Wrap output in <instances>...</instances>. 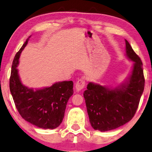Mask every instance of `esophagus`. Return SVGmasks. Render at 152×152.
<instances>
[{
  "mask_svg": "<svg viewBox=\"0 0 152 152\" xmlns=\"http://www.w3.org/2000/svg\"><path fill=\"white\" fill-rule=\"evenodd\" d=\"M85 86V79L84 78H79L76 83V89L77 91H80Z\"/></svg>",
  "mask_w": 152,
  "mask_h": 152,
  "instance_id": "esophagus-1",
  "label": "esophagus"
}]
</instances>
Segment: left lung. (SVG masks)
<instances>
[{
  "label": "left lung",
  "mask_w": 152,
  "mask_h": 152,
  "mask_svg": "<svg viewBox=\"0 0 152 152\" xmlns=\"http://www.w3.org/2000/svg\"><path fill=\"white\" fill-rule=\"evenodd\" d=\"M126 56L134 62L128 80L115 88L89 83L84 91L91 127L100 132L116 129L131 121L137 110L145 87L142 63L125 40Z\"/></svg>",
  "instance_id": "1"
}]
</instances>
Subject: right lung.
<instances>
[{
    "instance_id": "obj_1",
    "label": "right lung",
    "mask_w": 152,
    "mask_h": 152,
    "mask_svg": "<svg viewBox=\"0 0 152 152\" xmlns=\"http://www.w3.org/2000/svg\"><path fill=\"white\" fill-rule=\"evenodd\" d=\"M28 40L27 38L16 53L13 61L10 78V91L23 118L42 129H55L63 121L68 100L73 95V82L56 83L51 87L36 90L23 85L16 67L20 53Z\"/></svg>"
}]
</instances>
